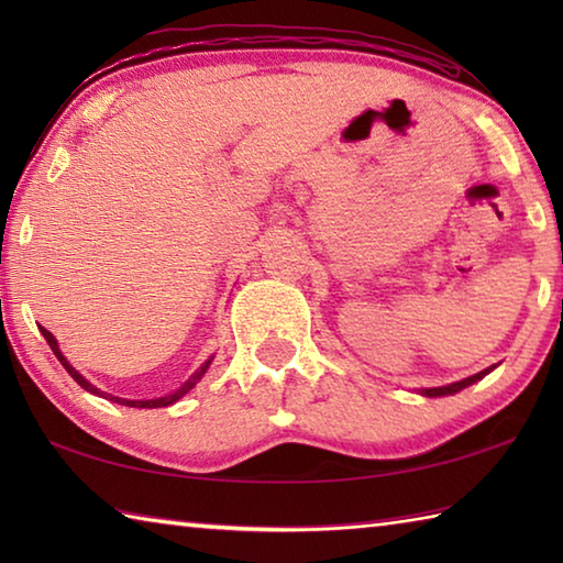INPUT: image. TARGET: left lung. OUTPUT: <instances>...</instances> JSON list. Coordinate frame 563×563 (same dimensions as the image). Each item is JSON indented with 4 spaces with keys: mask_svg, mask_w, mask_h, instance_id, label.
Instances as JSON below:
<instances>
[{
    "mask_svg": "<svg viewBox=\"0 0 563 563\" xmlns=\"http://www.w3.org/2000/svg\"><path fill=\"white\" fill-rule=\"evenodd\" d=\"M492 369H494V365H492V367H487V369H482V373H476V375H472V377H464V379H460V383H452V385H444V387H430V389H422V395H424V397H444V395H454V393H460V389L474 385L476 379H482L484 375H489Z\"/></svg>",
    "mask_w": 563,
    "mask_h": 563,
    "instance_id": "obj_1",
    "label": "left lung"
}]
</instances>
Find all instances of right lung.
<instances>
[{"mask_svg":"<svg viewBox=\"0 0 563 563\" xmlns=\"http://www.w3.org/2000/svg\"><path fill=\"white\" fill-rule=\"evenodd\" d=\"M40 330H42L44 340L49 342V347H52V352H54V355H56V360H59L62 365L66 367V373H69V375L76 379V383H79L84 389H87V393H91V395H99V397H103V399H111V402L126 405V407H139V409H156V407H168V405L178 402L180 397H184L186 393H190V389L196 387V383H198V379H201V377L206 375V369H208V365H211V360H213V357H211V360H208V362H203L201 369H196V373L190 375L184 385H180L178 389H174V393L166 395V397H156V399H121V397H113V395L101 393V389H99V387H93V385L89 383V379H84V377H81L79 373H76V369L69 365V362H66V357L62 355V350H59V342H56V338L52 335V332L46 330V328H42V325H40Z\"/></svg>","mask_w":563,"mask_h":563,"instance_id":"right-lung-1","label":"right lung"}]
</instances>
